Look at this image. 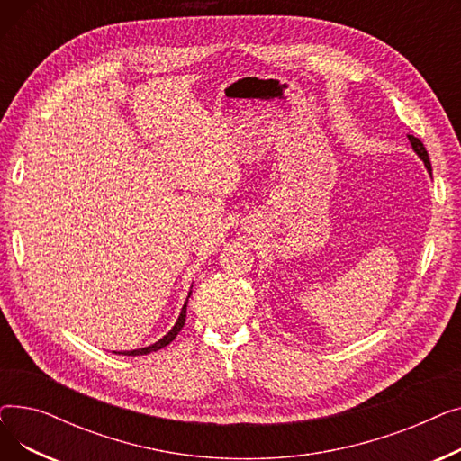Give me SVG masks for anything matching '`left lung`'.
Wrapping results in <instances>:
<instances>
[{"label": "left lung", "instance_id": "obj_1", "mask_svg": "<svg viewBox=\"0 0 461 461\" xmlns=\"http://www.w3.org/2000/svg\"><path fill=\"white\" fill-rule=\"evenodd\" d=\"M409 141H411V145H413V149L417 151V155L424 160L428 172H431V164H429V157H428V151L424 148V143L419 138H415V136H409Z\"/></svg>", "mask_w": 461, "mask_h": 461}]
</instances>
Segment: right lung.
Masks as SVG:
<instances>
[{
  "mask_svg": "<svg viewBox=\"0 0 461 461\" xmlns=\"http://www.w3.org/2000/svg\"><path fill=\"white\" fill-rule=\"evenodd\" d=\"M188 301V299H186ZM185 320H186V303H185V306H183V310H181V316H179V320H177V323L174 325V329L169 330L164 338H160V340L157 342V344H153V346H149V348H141V349H134V351H127L125 355H131V357H134V355H148V353H151V351H158V349H162L164 346H167L169 342H174V338L179 334V330L183 329V325H185Z\"/></svg>",
  "mask_w": 461,
  "mask_h": 461,
  "instance_id": "add662e5",
  "label": "right lung"
}]
</instances>
